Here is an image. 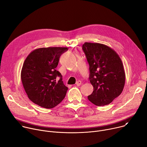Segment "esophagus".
<instances>
[{
    "instance_id": "34e87169",
    "label": "esophagus",
    "mask_w": 147,
    "mask_h": 147,
    "mask_svg": "<svg viewBox=\"0 0 147 147\" xmlns=\"http://www.w3.org/2000/svg\"><path fill=\"white\" fill-rule=\"evenodd\" d=\"M76 84L77 86H80L81 84V81H77L76 82Z\"/></svg>"
}]
</instances>
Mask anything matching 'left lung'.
<instances>
[{
    "instance_id": "8db88e82",
    "label": "left lung",
    "mask_w": 147,
    "mask_h": 147,
    "mask_svg": "<svg viewBox=\"0 0 147 147\" xmlns=\"http://www.w3.org/2000/svg\"><path fill=\"white\" fill-rule=\"evenodd\" d=\"M82 49L90 65V81L94 87L88 99L96 106L107 105L123 90L125 75L122 61L115 51L102 44L85 42Z\"/></svg>"
}]
</instances>
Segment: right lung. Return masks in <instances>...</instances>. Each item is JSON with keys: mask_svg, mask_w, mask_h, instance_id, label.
<instances>
[{"mask_svg": "<svg viewBox=\"0 0 147 147\" xmlns=\"http://www.w3.org/2000/svg\"><path fill=\"white\" fill-rule=\"evenodd\" d=\"M66 47L40 48L26 57L21 71V79L28 98L38 106L52 109L66 96L68 88L62 76L56 70L61 53ZM57 76L61 77L56 81Z\"/></svg>", "mask_w": 147, "mask_h": 147, "instance_id": "add662e5", "label": "right lung"}]
</instances>
